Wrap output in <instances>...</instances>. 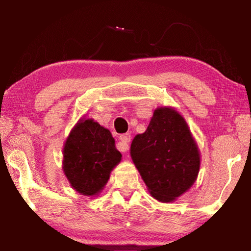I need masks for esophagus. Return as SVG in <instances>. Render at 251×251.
I'll return each mask as SVG.
<instances>
[{
	"label": "esophagus",
	"mask_w": 251,
	"mask_h": 251,
	"mask_svg": "<svg viewBox=\"0 0 251 251\" xmlns=\"http://www.w3.org/2000/svg\"><path fill=\"white\" fill-rule=\"evenodd\" d=\"M130 142V135L129 134H123L120 136V143L117 144V148L123 152H126L129 150L128 144Z\"/></svg>",
	"instance_id": "1"
}]
</instances>
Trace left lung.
<instances>
[{
    "label": "left lung",
    "instance_id": "8db88e82",
    "mask_svg": "<svg viewBox=\"0 0 251 251\" xmlns=\"http://www.w3.org/2000/svg\"><path fill=\"white\" fill-rule=\"evenodd\" d=\"M130 156L151 196L174 201L196 181L201 154L186 121L172 107L155 109L145 133L136 135Z\"/></svg>",
    "mask_w": 251,
    "mask_h": 251
}]
</instances>
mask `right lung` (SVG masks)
Instances as JSON below:
<instances>
[{
	"label": "right lung",
	"instance_id": "1",
	"mask_svg": "<svg viewBox=\"0 0 251 251\" xmlns=\"http://www.w3.org/2000/svg\"><path fill=\"white\" fill-rule=\"evenodd\" d=\"M122 154L107 128L93 120H80L63 150V172L71 186L84 196H95L107 184Z\"/></svg>",
	"mask_w": 251,
	"mask_h": 251
}]
</instances>
